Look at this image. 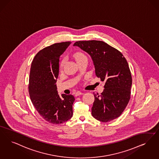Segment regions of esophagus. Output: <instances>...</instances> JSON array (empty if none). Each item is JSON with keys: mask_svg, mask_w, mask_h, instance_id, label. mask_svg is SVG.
Instances as JSON below:
<instances>
[{"mask_svg": "<svg viewBox=\"0 0 159 159\" xmlns=\"http://www.w3.org/2000/svg\"><path fill=\"white\" fill-rule=\"evenodd\" d=\"M83 92H81L78 91V92H77L76 93L75 96H78L81 95H83Z\"/></svg>", "mask_w": 159, "mask_h": 159, "instance_id": "1", "label": "esophagus"}]
</instances>
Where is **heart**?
Wrapping results in <instances>:
<instances>
[{
  "instance_id": "obj_1",
  "label": "heart",
  "mask_w": 159,
  "mask_h": 159,
  "mask_svg": "<svg viewBox=\"0 0 159 159\" xmlns=\"http://www.w3.org/2000/svg\"><path fill=\"white\" fill-rule=\"evenodd\" d=\"M74 57H75L76 61L77 60H80V59L83 58H86V56L81 52H76L74 54ZM64 63V60H62L60 64V69H62V68L63 67Z\"/></svg>"
}]
</instances>
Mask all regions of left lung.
Returning a JSON list of instances; mask_svg holds the SVG:
<instances>
[{
    "label": "left lung",
    "instance_id": "1",
    "mask_svg": "<svg viewBox=\"0 0 159 159\" xmlns=\"http://www.w3.org/2000/svg\"><path fill=\"white\" fill-rule=\"evenodd\" d=\"M80 47L91 56L96 76L105 81L104 90L93 95L92 116L107 122L118 118L129 101L132 76L127 60L121 52L102 41H79Z\"/></svg>",
    "mask_w": 159,
    "mask_h": 159
}]
</instances>
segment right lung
<instances>
[{
	"mask_svg": "<svg viewBox=\"0 0 159 159\" xmlns=\"http://www.w3.org/2000/svg\"><path fill=\"white\" fill-rule=\"evenodd\" d=\"M70 41L51 45L38 52L32 60L28 84L33 105L41 117L49 123L58 125L73 116L75 97L58 95L56 83L59 73V59Z\"/></svg>",
	"mask_w": 159,
	"mask_h": 159,
	"instance_id": "add662e5",
	"label": "right lung"
}]
</instances>
